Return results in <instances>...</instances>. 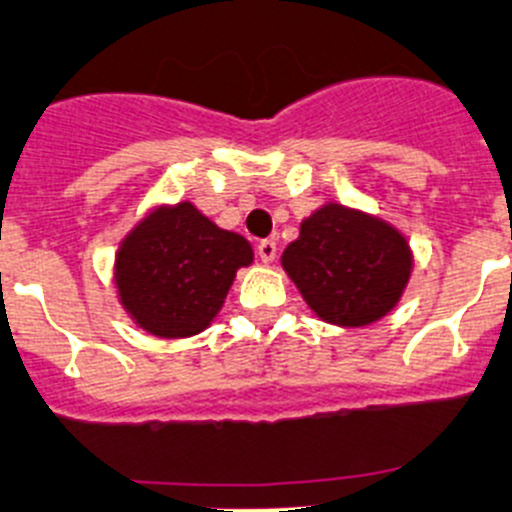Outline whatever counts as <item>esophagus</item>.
<instances>
[{
	"label": "esophagus",
	"mask_w": 512,
	"mask_h": 512,
	"mask_svg": "<svg viewBox=\"0 0 512 512\" xmlns=\"http://www.w3.org/2000/svg\"><path fill=\"white\" fill-rule=\"evenodd\" d=\"M259 256L264 264H271L276 259V241L274 238H266V241L259 243Z\"/></svg>",
	"instance_id": "1"
}]
</instances>
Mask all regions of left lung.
<instances>
[{
    "label": "left lung",
    "instance_id": "left-lung-1",
    "mask_svg": "<svg viewBox=\"0 0 512 512\" xmlns=\"http://www.w3.org/2000/svg\"><path fill=\"white\" fill-rule=\"evenodd\" d=\"M281 266L320 320L365 327L386 317L409 284V241L386 220L327 203L299 225Z\"/></svg>",
    "mask_w": 512,
    "mask_h": 512
}]
</instances>
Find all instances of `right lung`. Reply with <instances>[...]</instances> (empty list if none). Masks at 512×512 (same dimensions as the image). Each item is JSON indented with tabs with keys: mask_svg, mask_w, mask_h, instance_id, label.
Wrapping results in <instances>:
<instances>
[{
	"mask_svg": "<svg viewBox=\"0 0 512 512\" xmlns=\"http://www.w3.org/2000/svg\"><path fill=\"white\" fill-rule=\"evenodd\" d=\"M253 264L243 236L223 231L192 203L162 205L131 228L114 264L119 302L149 335L177 340L203 332L236 271Z\"/></svg>",
	"mask_w": 512,
	"mask_h": 512,
	"instance_id": "1",
	"label": "right lung"
}]
</instances>
